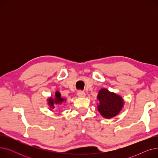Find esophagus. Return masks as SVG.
<instances>
[{
    "label": "esophagus",
    "mask_w": 158,
    "mask_h": 158,
    "mask_svg": "<svg viewBox=\"0 0 158 158\" xmlns=\"http://www.w3.org/2000/svg\"><path fill=\"white\" fill-rule=\"evenodd\" d=\"M77 96L79 97H85L86 96V94L84 91H79L77 93Z\"/></svg>",
    "instance_id": "obj_1"
}]
</instances>
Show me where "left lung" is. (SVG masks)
<instances>
[{
    "mask_svg": "<svg viewBox=\"0 0 158 158\" xmlns=\"http://www.w3.org/2000/svg\"><path fill=\"white\" fill-rule=\"evenodd\" d=\"M97 99L99 101L97 105L98 111L104 118L107 119L118 115L125 104L121 96L111 92L106 88L99 90Z\"/></svg>",
    "mask_w": 158,
    "mask_h": 158,
    "instance_id": "1",
    "label": "left lung"
}]
</instances>
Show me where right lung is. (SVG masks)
<instances>
[{"mask_svg":"<svg viewBox=\"0 0 158 158\" xmlns=\"http://www.w3.org/2000/svg\"><path fill=\"white\" fill-rule=\"evenodd\" d=\"M47 101H48V105L50 106V108L51 110L54 109V106L56 104H61L64 102H66V99L64 98L61 97V94L58 92V91H56L55 93V97H49L47 98Z\"/></svg>","mask_w":158,"mask_h":158,"instance_id":"right-lung-1","label":"right lung"}]
</instances>
